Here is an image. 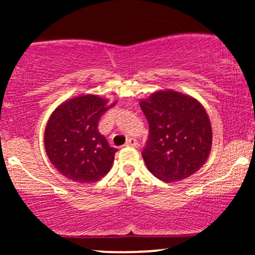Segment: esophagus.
Returning a JSON list of instances; mask_svg holds the SVG:
<instances>
[{
	"instance_id": "esophagus-1",
	"label": "esophagus",
	"mask_w": 255,
	"mask_h": 255,
	"mask_svg": "<svg viewBox=\"0 0 255 255\" xmlns=\"http://www.w3.org/2000/svg\"><path fill=\"white\" fill-rule=\"evenodd\" d=\"M137 145H139L137 144V140L133 139V137H129V139L127 140V142L125 144V146H131V147H136Z\"/></svg>"
}]
</instances>
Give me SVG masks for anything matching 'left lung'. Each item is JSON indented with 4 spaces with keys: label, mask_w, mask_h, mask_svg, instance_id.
<instances>
[{
    "label": "left lung",
    "mask_w": 255,
    "mask_h": 255,
    "mask_svg": "<svg viewBox=\"0 0 255 255\" xmlns=\"http://www.w3.org/2000/svg\"><path fill=\"white\" fill-rule=\"evenodd\" d=\"M139 104L150 127L142 150L148 170L165 182L195 174L212 146L211 122L203 104L174 90L156 91Z\"/></svg>",
    "instance_id": "1"
}]
</instances>
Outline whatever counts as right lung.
Here are the masks:
<instances>
[{"label": "right lung", "instance_id": "add662e5", "mask_svg": "<svg viewBox=\"0 0 255 255\" xmlns=\"http://www.w3.org/2000/svg\"><path fill=\"white\" fill-rule=\"evenodd\" d=\"M115 104L98 95H83L67 99L52 111L44 145L61 175L74 182L93 183L109 172L118 150L99 133L98 122Z\"/></svg>", "mask_w": 255, "mask_h": 255}]
</instances>
